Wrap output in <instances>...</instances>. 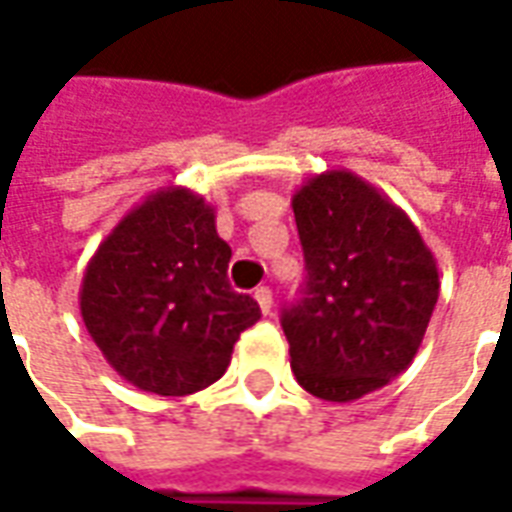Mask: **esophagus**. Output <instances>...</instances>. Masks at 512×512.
I'll return each mask as SVG.
<instances>
[{
	"mask_svg": "<svg viewBox=\"0 0 512 512\" xmlns=\"http://www.w3.org/2000/svg\"><path fill=\"white\" fill-rule=\"evenodd\" d=\"M253 298L259 303L262 315H270V312H273V292H270V287H256Z\"/></svg>",
	"mask_w": 512,
	"mask_h": 512,
	"instance_id": "1",
	"label": "esophagus"
}]
</instances>
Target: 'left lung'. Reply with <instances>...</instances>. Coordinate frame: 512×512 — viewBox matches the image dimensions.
Instances as JSON below:
<instances>
[{
  "label": "left lung",
  "instance_id": "obj_1",
  "mask_svg": "<svg viewBox=\"0 0 512 512\" xmlns=\"http://www.w3.org/2000/svg\"><path fill=\"white\" fill-rule=\"evenodd\" d=\"M292 211L306 262L281 317L292 373L323 401H357L410 368L438 303V262L415 222L351 169L312 175Z\"/></svg>",
  "mask_w": 512,
  "mask_h": 512
}]
</instances>
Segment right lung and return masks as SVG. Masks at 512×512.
<instances>
[{
    "mask_svg": "<svg viewBox=\"0 0 512 512\" xmlns=\"http://www.w3.org/2000/svg\"><path fill=\"white\" fill-rule=\"evenodd\" d=\"M231 248L214 209L164 186L116 222L80 284V315L108 365L155 396H192L231 365L262 312L228 284Z\"/></svg>",
    "mask_w": 512,
    "mask_h": 512,
    "instance_id": "obj_1",
    "label": "right lung"
}]
</instances>
